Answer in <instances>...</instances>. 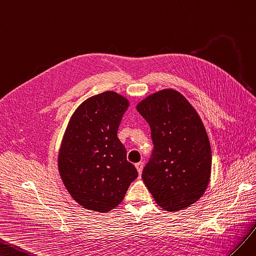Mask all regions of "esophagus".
I'll use <instances>...</instances> for the list:
<instances>
[{
	"label": "esophagus",
	"instance_id": "1",
	"mask_svg": "<svg viewBox=\"0 0 256 256\" xmlns=\"http://www.w3.org/2000/svg\"><path fill=\"white\" fill-rule=\"evenodd\" d=\"M135 167L137 168V172H138V174H140V176L142 172V168H144V162L136 163V164H135Z\"/></svg>",
	"mask_w": 256,
	"mask_h": 256
}]
</instances>
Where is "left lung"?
<instances>
[{"label":"left lung","mask_w":256,"mask_h":256,"mask_svg":"<svg viewBox=\"0 0 256 256\" xmlns=\"http://www.w3.org/2000/svg\"><path fill=\"white\" fill-rule=\"evenodd\" d=\"M137 110L151 128L153 151L142 178L158 205L178 211L207 188L211 149L195 109L179 92L166 89L142 100Z\"/></svg>","instance_id":"left-lung-1"}]
</instances>
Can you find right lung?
<instances>
[{
  "mask_svg": "<svg viewBox=\"0 0 256 256\" xmlns=\"http://www.w3.org/2000/svg\"><path fill=\"white\" fill-rule=\"evenodd\" d=\"M128 108L126 98L103 92L76 109L65 130L59 172L68 193L86 209L108 212L116 208L138 177L116 136Z\"/></svg>",
  "mask_w": 256,
  "mask_h": 256,
  "instance_id": "1",
  "label": "right lung"
}]
</instances>
